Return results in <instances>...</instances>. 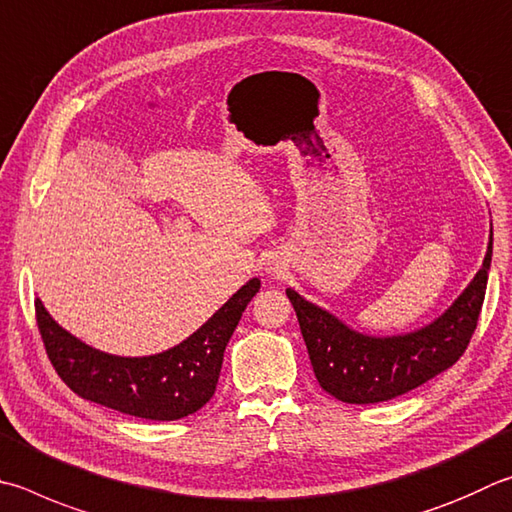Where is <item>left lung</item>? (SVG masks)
Wrapping results in <instances>:
<instances>
[{"label": "left lung", "mask_w": 512, "mask_h": 512, "mask_svg": "<svg viewBox=\"0 0 512 512\" xmlns=\"http://www.w3.org/2000/svg\"><path fill=\"white\" fill-rule=\"evenodd\" d=\"M492 230L483 266L457 302L425 329L394 338L351 331L331 313L286 288L320 387L342 403H383L450 369L468 349L486 295Z\"/></svg>", "instance_id": "1"}]
</instances>
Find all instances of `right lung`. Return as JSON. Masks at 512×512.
I'll use <instances>...</instances> for the list:
<instances>
[{
  "label": "right lung",
  "instance_id": "1",
  "mask_svg": "<svg viewBox=\"0 0 512 512\" xmlns=\"http://www.w3.org/2000/svg\"><path fill=\"white\" fill-rule=\"evenodd\" d=\"M259 291L253 277L181 345L147 358H120L91 349L55 322L40 300L35 320L53 369L71 392L98 405L150 421H176L206 405L246 304Z\"/></svg>",
  "mask_w": 512,
  "mask_h": 512
}]
</instances>
